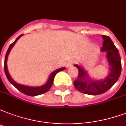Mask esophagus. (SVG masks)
Returning a JSON list of instances; mask_svg holds the SVG:
<instances>
[{
  "instance_id": "34e87169",
  "label": "esophagus",
  "mask_w": 126,
  "mask_h": 126,
  "mask_svg": "<svg viewBox=\"0 0 126 126\" xmlns=\"http://www.w3.org/2000/svg\"><path fill=\"white\" fill-rule=\"evenodd\" d=\"M72 64H73V62L72 61H68V62L66 63V67L67 68H70V67L72 66Z\"/></svg>"
}]
</instances>
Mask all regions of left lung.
Masks as SVG:
<instances>
[{"label":"left lung","instance_id":"8db88e82","mask_svg":"<svg viewBox=\"0 0 126 126\" xmlns=\"http://www.w3.org/2000/svg\"><path fill=\"white\" fill-rule=\"evenodd\" d=\"M104 43L102 52L106 53L107 62L109 66L108 75L104 79L95 80L89 76L88 72L82 66L74 64L78 70V76L74 82L75 88L82 93L89 95H100L110 89L119 79L122 70L121 58L111 38L102 35Z\"/></svg>","mask_w":126,"mask_h":126}]
</instances>
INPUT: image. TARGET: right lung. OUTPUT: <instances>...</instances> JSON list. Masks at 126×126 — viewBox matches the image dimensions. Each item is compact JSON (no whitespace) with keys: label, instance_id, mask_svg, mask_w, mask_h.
I'll use <instances>...</instances> for the list:
<instances>
[{"label":"right lung","instance_id":"1","mask_svg":"<svg viewBox=\"0 0 126 126\" xmlns=\"http://www.w3.org/2000/svg\"><path fill=\"white\" fill-rule=\"evenodd\" d=\"M24 34L20 35L15 40V41L10 44L9 48H8V50L6 52V54L5 55V59H4V72H5V74L6 76V78L8 80V81L12 84L14 86L17 88L20 92H21L22 93L24 94L27 95H30V96H36V95H40V94H42L46 93V92H48L50 89L52 85L53 81H54V77H55L56 74L59 72L60 71H62L65 70V67H63V68H61L57 69L54 72H52V73L50 74L48 77V79L47 80V82L44 84V85L42 86H36V87H33V86H25V85L20 84L18 83H17L13 80L12 77L10 76V75L9 74V72L8 71V68H7V60H8V55H9V53H10L11 49L13 48V47L15 46V43L18 41V40Z\"/></svg>","mask_w":126,"mask_h":126}]
</instances>
